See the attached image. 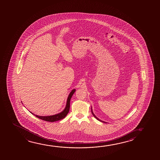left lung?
I'll list each match as a JSON object with an SVG mask.
<instances>
[{
  "label": "left lung",
  "instance_id": "obj_1",
  "mask_svg": "<svg viewBox=\"0 0 160 160\" xmlns=\"http://www.w3.org/2000/svg\"><path fill=\"white\" fill-rule=\"evenodd\" d=\"M92 115H94V117L95 118H96V119H98V121H101V122H103V121H101V120H100L99 119H98V118H97V117H96V116H95V115L94 114V113H93V112H92ZM104 123H105V122H104Z\"/></svg>",
  "mask_w": 160,
  "mask_h": 160
}]
</instances>
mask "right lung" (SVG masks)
<instances>
[{
	"mask_svg": "<svg viewBox=\"0 0 160 160\" xmlns=\"http://www.w3.org/2000/svg\"><path fill=\"white\" fill-rule=\"evenodd\" d=\"M75 92V89H73L70 93L68 100H67V103H66V108L61 113H58V114H56V115H50V116H38V115H35V114H34V115L37 118H39L42 120L47 121V122H53L55 121H60L61 119H63L67 115V114H68V112H69L70 107V100H71V97L72 96V95ZM31 113L32 114H33V113Z\"/></svg>",
	"mask_w": 160,
	"mask_h": 160,
	"instance_id": "1",
	"label": "right lung"
}]
</instances>
